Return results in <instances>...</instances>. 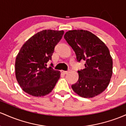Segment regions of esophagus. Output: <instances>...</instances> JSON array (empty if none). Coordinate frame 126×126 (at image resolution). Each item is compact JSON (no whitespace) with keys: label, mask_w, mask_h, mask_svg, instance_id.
I'll list each match as a JSON object with an SVG mask.
<instances>
[{"label":"esophagus","mask_w":126,"mask_h":126,"mask_svg":"<svg viewBox=\"0 0 126 126\" xmlns=\"http://www.w3.org/2000/svg\"><path fill=\"white\" fill-rule=\"evenodd\" d=\"M61 72L63 74H67L68 73V71H61Z\"/></svg>","instance_id":"34e87169"}]
</instances>
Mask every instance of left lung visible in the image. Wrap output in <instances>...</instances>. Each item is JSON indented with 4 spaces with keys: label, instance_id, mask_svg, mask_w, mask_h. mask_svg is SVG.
Returning a JSON list of instances; mask_svg holds the SVG:
<instances>
[{
    "label": "left lung",
    "instance_id": "left-lung-1",
    "mask_svg": "<svg viewBox=\"0 0 126 126\" xmlns=\"http://www.w3.org/2000/svg\"><path fill=\"white\" fill-rule=\"evenodd\" d=\"M64 39L74 51L77 61H86L85 68L78 71V81L71 86L73 91L86 98L101 94L108 87L112 74V59L108 48L87 30H70Z\"/></svg>",
    "mask_w": 126,
    "mask_h": 126
}]
</instances>
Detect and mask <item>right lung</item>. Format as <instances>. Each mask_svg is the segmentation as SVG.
<instances>
[{
  "label": "right lung",
  "instance_id": "add662e5",
  "mask_svg": "<svg viewBox=\"0 0 126 126\" xmlns=\"http://www.w3.org/2000/svg\"><path fill=\"white\" fill-rule=\"evenodd\" d=\"M63 32V30L41 31L21 47L15 60V76L27 94L43 96L51 92L55 86L60 78V71L47 67V63L52 59L55 47Z\"/></svg>",
  "mask_w": 126,
  "mask_h": 126
}]
</instances>
